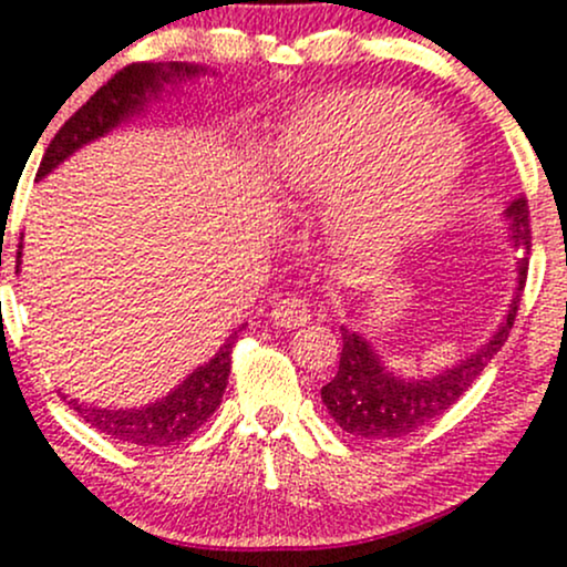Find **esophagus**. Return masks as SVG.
Segmentation results:
<instances>
[{
	"label": "esophagus",
	"mask_w": 567,
	"mask_h": 567,
	"mask_svg": "<svg viewBox=\"0 0 567 567\" xmlns=\"http://www.w3.org/2000/svg\"><path fill=\"white\" fill-rule=\"evenodd\" d=\"M271 320L277 326H285V329H299L309 320V303L307 299H299V296H285L274 303Z\"/></svg>",
	"instance_id": "34e87169"
}]
</instances>
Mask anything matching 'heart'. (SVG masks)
Returning a JSON list of instances; mask_svg holds the SVG:
<instances>
[{"mask_svg": "<svg viewBox=\"0 0 567 567\" xmlns=\"http://www.w3.org/2000/svg\"><path fill=\"white\" fill-rule=\"evenodd\" d=\"M462 168V135L424 100L359 89L309 105L268 152L264 182L296 212L329 200L331 234L380 258L432 223Z\"/></svg>", "mask_w": 567, "mask_h": 567, "instance_id": "b5f03b06", "label": "heart"}]
</instances>
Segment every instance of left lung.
<instances>
[{"mask_svg": "<svg viewBox=\"0 0 567 567\" xmlns=\"http://www.w3.org/2000/svg\"><path fill=\"white\" fill-rule=\"evenodd\" d=\"M508 238L516 249V288L511 296L505 318L492 337L475 353L464 355L454 367L426 378H404L385 367L383 355L359 331L339 326L342 331V353L339 369L320 389L326 410L339 429L363 440H393L426 426L440 419L470 385L475 383L488 361L497 355L514 329L524 282L529 266V208L524 198H514L503 212Z\"/></svg>", "mask_w": 567, "mask_h": 567, "instance_id": "8db88e82", "label": "left lung"}]
</instances>
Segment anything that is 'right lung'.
I'll return each instance as SVG.
<instances>
[{"mask_svg":"<svg viewBox=\"0 0 567 567\" xmlns=\"http://www.w3.org/2000/svg\"><path fill=\"white\" fill-rule=\"evenodd\" d=\"M198 75H206V68L195 62H141L118 70L53 135L38 168V178H45L86 143L103 138L130 118L141 116L143 111H148V105L163 100V94H171V89L198 79ZM21 249L23 244H18V258H21ZM238 331L219 344L212 361L189 372L174 391L165 393L163 399H154L152 404H143V408H94V404L79 402V399H62L89 426L111 434L118 443L143 445V449L174 445L178 440L189 437L195 429L204 426L206 419H212V413L223 402L230 374V353H234Z\"/></svg>","mask_w":567,"mask_h":567,"instance_id":"add662e5","label":"right lung"}]
</instances>
